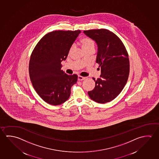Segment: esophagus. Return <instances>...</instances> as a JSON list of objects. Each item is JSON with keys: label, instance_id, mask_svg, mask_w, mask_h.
Here are the masks:
<instances>
[{"label": "esophagus", "instance_id": "34e87169", "mask_svg": "<svg viewBox=\"0 0 159 159\" xmlns=\"http://www.w3.org/2000/svg\"><path fill=\"white\" fill-rule=\"evenodd\" d=\"M85 79H86V77H84V76H82L80 75L78 76V80H85Z\"/></svg>", "mask_w": 159, "mask_h": 159}]
</instances>
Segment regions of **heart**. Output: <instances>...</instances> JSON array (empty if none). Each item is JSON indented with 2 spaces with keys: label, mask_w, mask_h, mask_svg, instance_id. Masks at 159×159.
<instances>
[{
  "label": "heart",
  "mask_w": 159,
  "mask_h": 159,
  "mask_svg": "<svg viewBox=\"0 0 159 159\" xmlns=\"http://www.w3.org/2000/svg\"><path fill=\"white\" fill-rule=\"evenodd\" d=\"M81 45L83 49L86 51L87 50L90 49H94L95 47V42L93 39L89 38L88 37H83L80 40ZM74 47L71 46L69 49V53H71L73 51Z\"/></svg>",
  "instance_id": "1"
}]
</instances>
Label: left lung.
Returning <instances> with one entry per match:
<instances>
[{"label":"left lung","mask_w":159,"mask_h":159,"mask_svg":"<svg viewBox=\"0 0 159 159\" xmlns=\"http://www.w3.org/2000/svg\"><path fill=\"white\" fill-rule=\"evenodd\" d=\"M84 33L98 45L96 62L101 68L100 78L96 80L93 78L95 86L89 91V96L100 104L111 102L127 83L130 71L128 52L120 38L109 30L93 29Z\"/></svg>","instance_id":"obj_1"}]
</instances>
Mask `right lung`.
<instances>
[{"instance_id": "right-lung-1", "label": "right lung", "mask_w": 159, "mask_h": 159, "mask_svg": "<svg viewBox=\"0 0 159 159\" xmlns=\"http://www.w3.org/2000/svg\"><path fill=\"white\" fill-rule=\"evenodd\" d=\"M81 31L55 30L45 35L34 48L29 61L30 78L34 89L44 102L61 104L70 95L76 83V74L68 75L61 69L69 49Z\"/></svg>"}]
</instances>
